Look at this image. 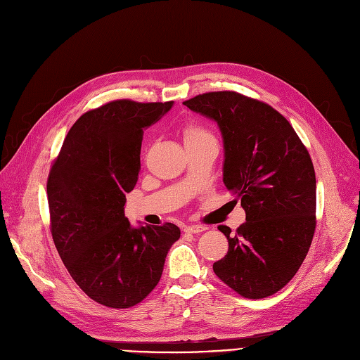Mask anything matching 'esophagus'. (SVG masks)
I'll list each match as a JSON object with an SVG mask.
<instances>
[{"mask_svg":"<svg viewBox=\"0 0 360 360\" xmlns=\"http://www.w3.org/2000/svg\"><path fill=\"white\" fill-rule=\"evenodd\" d=\"M206 230H207V227H205V225H188V227L184 229V231L188 234H198V233H203Z\"/></svg>","mask_w":360,"mask_h":360,"instance_id":"obj_1","label":"esophagus"}]
</instances>
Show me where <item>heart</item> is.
<instances>
[{"label": "heart", "instance_id": "1", "mask_svg": "<svg viewBox=\"0 0 360 360\" xmlns=\"http://www.w3.org/2000/svg\"><path fill=\"white\" fill-rule=\"evenodd\" d=\"M205 138H214L210 133L198 124H188L184 129V139L185 142H191V141H198V139H205Z\"/></svg>", "mask_w": 360, "mask_h": 360}]
</instances>
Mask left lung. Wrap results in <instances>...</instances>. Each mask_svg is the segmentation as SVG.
Segmentation results:
<instances>
[{"mask_svg":"<svg viewBox=\"0 0 360 360\" xmlns=\"http://www.w3.org/2000/svg\"><path fill=\"white\" fill-rule=\"evenodd\" d=\"M218 123L224 184L246 222L219 225L229 252L214 264L221 281L250 300L270 297L294 277L316 229V175L294 127L273 106L236 91H209L184 102Z\"/></svg>","mask_w":360,"mask_h":360,"instance_id":"1","label":"left lung"}]
</instances>
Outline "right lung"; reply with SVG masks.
<instances>
[{"label": "right lung", "instance_id": "add662e5", "mask_svg": "<svg viewBox=\"0 0 360 360\" xmlns=\"http://www.w3.org/2000/svg\"><path fill=\"white\" fill-rule=\"evenodd\" d=\"M170 102L118 99L79 117L47 179L53 242L74 282L111 309L139 304L157 286L181 230L175 224L131 227L126 194L141 169L143 130Z\"/></svg>", "mask_w": 360, "mask_h": 360}]
</instances>
